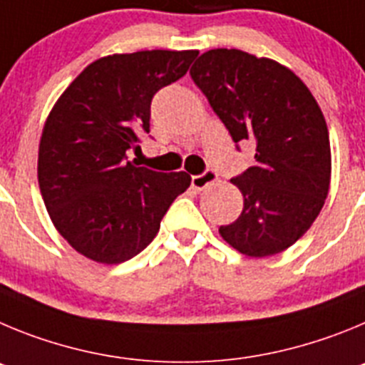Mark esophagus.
<instances>
[{
	"instance_id": "esophagus-1",
	"label": "esophagus",
	"mask_w": 365,
	"mask_h": 365,
	"mask_svg": "<svg viewBox=\"0 0 365 365\" xmlns=\"http://www.w3.org/2000/svg\"><path fill=\"white\" fill-rule=\"evenodd\" d=\"M216 180H218V175H216V170L205 169L202 173V175L192 176V178H190V183H192V187H195V189L202 190V189H205L207 185H211L212 182H216Z\"/></svg>"
}]
</instances>
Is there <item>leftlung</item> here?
I'll return each instance as SVG.
<instances>
[{
    "mask_svg": "<svg viewBox=\"0 0 365 365\" xmlns=\"http://www.w3.org/2000/svg\"><path fill=\"white\" fill-rule=\"evenodd\" d=\"M190 78L238 145H256L255 165L231 180L244 211L220 235L242 255H277L304 236L327 198L326 120L304 81L284 65L238 48L203 52Z\"/></svg>",
    "mask_w": 365,
    "mask_h": 365,
    "instance_id": "left-lung-1",
    "label": "left lung"
}]
</instances>
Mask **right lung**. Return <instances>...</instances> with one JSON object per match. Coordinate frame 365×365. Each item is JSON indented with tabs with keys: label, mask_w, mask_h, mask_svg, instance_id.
Returning a JSON list of instances; mask_svg holds the SVG:
<instances>
[{
	"label": "right lung",
	"mask_w": 365,
	"mask_h": 365,
	"mask_svg": "<svg viewBox=\"0 0 365 365\" xmlns=\"http://www.w3.org/2000/svg\"><path fill=\"white\" fill-rule=\"evenodd\" d=\"M196 51L113 54L88 65L45 121L38 182L48 216L72 247L100 264L130 260L150 244L187 173L129 162L149 133L150 101L189 71Z\"/></svg>",
	"instance_id": "add662e5"
}]
</instances>
